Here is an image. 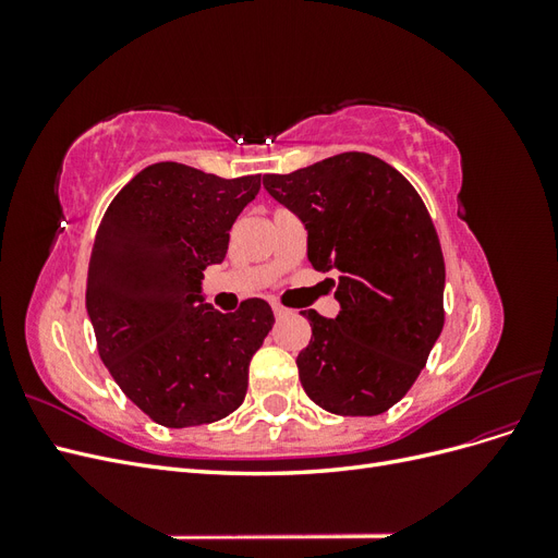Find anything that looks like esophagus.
<instances>
[{"instance_id": "34e87169", "label": "esophagus", "mask_w": 558, "mask_h": 558, "mask_svg": "<svg viewBox=\"0 0 558 558\" xmlns=\"http://www.w3.org/2000/svg\"><path fill=\"white\" fill-rule=\"evenodd\" d=\"M272 312H275V316H277V318H283V316H291V314H293L289 307L279 305V302H272Z\"/></svg>"}]
</instances>
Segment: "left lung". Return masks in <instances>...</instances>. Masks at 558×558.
Here are the masks:
<instances>
[{
	"label": "left lung",
	"instance_id": "obj_1",
	"mask_svg": "<svg viewBox=\"0 0 558 558\" xmlns=\"http://www.w3.org/2000/svg\"><path fill=\"white\" fill-rule=\"evenodd\" d=\"M263 185L307 226V258L337 286V318L300 312L305 393L326 412L375 416L410 391L445 326V258L430 214L391 165L349 150Z\"/></svg>",
	"mask_w": 558,
	"mask_h": 558
}]
</instances>
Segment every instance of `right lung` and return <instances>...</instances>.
<instances>
[{
	"label": "right lung",
	"mask_w": 558,
	"mask_h": 558,
	"mask_svg": "<svg viewBox=\"0 0 558 558\" xmlns=\"http://www.w3.org/2000/svg\"><path fill=\"white\" fill-rule=\"evenodd\" d=\"M258 191L260 174L223 179L156 162L99 221L86 283L99 359L160 426L211 424L244 402L272 307L248 298L223 314L199 305V283L202 269L223 263L234 218Z\"/></svg>",
	"instance_id": "right-lung-1"
}]
</instances>
